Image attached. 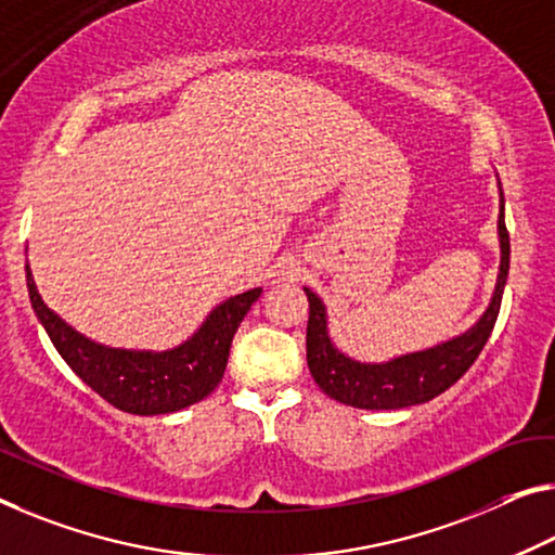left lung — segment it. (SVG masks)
Segmentation results:
<instances>
[{"label":"left lung","instance_id":"left-lung-1","mask_svg":"<svg viewBox=\"0 0 555 555\" xmlns=\"http://www.w3.org/2000/svg\"><path fill=\"white\" fill-rule=\"evenodd\" d=\"M499 248L496 285L481 318L472 327L416 352L397 354L385 362H360L345 354L330 337L327 307L318 293L302 287L310 302L307 320V366L327 397L357 409H404L439 397L474 364L496 325L501 297L508 278L511 245L504 220V191L499 183Z\"/></svg>","mask_w":555,"mask_h":555}]
</instances>
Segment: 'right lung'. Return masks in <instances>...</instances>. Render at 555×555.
Segmentation results:
<instances>
[{
	"label": "right lung",
	"mask_w": 555,
	"mask_h": 555,
	"mask_svg": "<svg viewBox=\"0 0 555 555\" xmlns=\"http://www.w3.org/2000/svg\"><path fill=\"white\" fill-rule=\"evenodd\" d=\"M27 289L31 310L47 330L51 345L72 366L76 377L129 414L156 416L181 412L206 399L223 379L230 345L262 287L245 289L212 307L201 327L185 343L170 349H124L93 343L59 318L41 300L27 262Z\"/></svg>",
	"instance_id": "1"
}]
</instances>
